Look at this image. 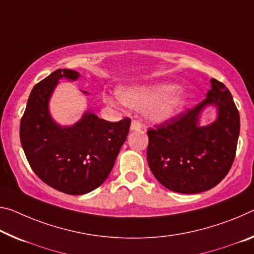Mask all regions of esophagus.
Here are the masks:
<instances>
[{
    "instance_id": "esophagus-1",
    "label": "esophagus",
    "mask_w": 254,
    "mask_h": 254,
    "mask_svg": "<svg viewBox=\"0 0 254 254\" xmlns=\"http://www.w3.org/2000/svg\"><path fill=\"white\" fill-rule=\"evenodd\" d=\"M142 127V124L139 122V121H136V120H133L131 122V127H130V128H131V131H138V130H140V128Z\"/></svg>"
}]
</instances>
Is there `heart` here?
I'll use <instances>...</instances> for the list:
<instances>
[{
  "label": "heart",
  "instance_id": "obj_1",
  "mask_svg": "<svg viewBox=\"0 0 254 254\" xmlns=\"http://www.w3.org/2000/svg\"><path fill=\"white\" fill-rule=\"evenodd\" d=\"M119 96L105 95V100L111 105L122 102L134 110H143L147 118L155 123H164L181 114L189 103L187 90L176 88L175 83L133 84L121 87Z\"/></svg>",
  "mask_w": 254,
  "mask_h": 254
}]
</instances>
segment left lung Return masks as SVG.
<instances>
[{"instance_id": "left-lung-1", "label": "left lung", "mask_w": 254, "mask_h": 254, "mask_svg": "<svg viewBox=\"0 0 254 254\" xmlns=\"http://www.w3.org/2000/svg\"><path fill=\"white\" fill-rule=\"evenodd\" d=\"M207 98L191 110L149 128L147 160L158 182L179 193H200L216 187L234 162L240 114L224 83L210 80ZM215 106L217 119L200 126V113Z\"/></svg>"}]
</instances>
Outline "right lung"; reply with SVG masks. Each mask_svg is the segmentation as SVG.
Listing matches in <instances>:
<instances>
[{
  "label": "right lung",
  "mask_w": 254,
  "mask_h": 254,
  "mask_svg": "<svg viewBox=\"0 0 254 254\" xmlns=\"http://www.w3.org/2000/svg\"><path fill=\"white\" fill-rule=\"evenodd\" d=\"M62 78L75 81L80 73L59 69L33 88L20 122V140L28 163L44 183L66 194H86L110 175L131 120L108 122L87 111L73 126L61 127L48 104Z\"/></svg>",
  "instance_id": "obj_1"
}]
</instances>
